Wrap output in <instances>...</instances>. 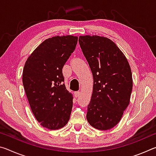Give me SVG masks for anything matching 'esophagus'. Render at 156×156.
<instances>
[{"instance_id": "obj_1", "label": "esophagus", "mask_w": 156, "mask_h": 156, "mask_svg": "<svg viewBox=\"0 0 156 156\" xmlns=\"http://www.w3.org/2000/svg\"><path fill=\"white\" fill-rule=\"evenodd\" d=\"M80 91H75L74 92V96H75L76 98L78 97L79 96H80Z\"/></svg>"}]
</instances>
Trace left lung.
<instances>
[{
    "label": "left lung",
    "instance_id": "left-lung-1",
    "mask_svg": "<svg viewBox=\"0 0 156 156\" xmlns=\"http://www.w3.org/2000/svg\"><path fill=\"white\" fill-rule=\"evenodd\" d=\"M78 41L94 78L87 119L95 129L109 130L120 122L130 102L133 88L130 65L109 38L86 35L80 36Z\"/></svg>",
    "mask_w": 156,
    "mask_h": 156
}]
</instances>
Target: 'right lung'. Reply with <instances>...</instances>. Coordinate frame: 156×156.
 <instances>
[{
	"mask_svg": "<svg viewBox=\"0 0 156 156\" xmlns=\"http://www.w3.org/2000/svg\"><path fill=\"white\" fill-rule=\"evenodd\" d=\"M78 37L46 39L25 62L23 84L31 112L44 128L56 130L69 120L73 95L66 89L62 67L75 50Z\"/></svg>",
	"mask_w": 156,
	"mask_h": 156,
	"instance_id": "right-lung-1",
	"label": "right lung"
}]
</instances>
